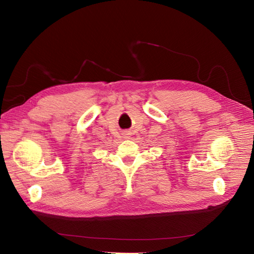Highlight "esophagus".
Here are the masks:
<instances>
[{"mask_svg":"<svg viewBox=\"0 0 254 254\" xmlns=\"http://www.w3.org/2000/svg\"><path fill=\"white\" fill-rule=\"evenodd\" d=\"M123 135H124V138H130V132L128 131H124V133H123Z\"/></svg>","mask_w":254,"mask_h":254,"instance_id":"34e87169","label":"esophagus"}]
</instances>
